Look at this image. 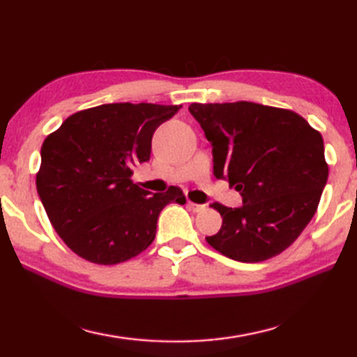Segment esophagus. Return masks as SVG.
Instances as JSON below:
<instances>
[{"label": "esophagus", "mask_w": 357, "mask_h": 357, "mask_svg": "<svg viewBox=\"0 0 357 357\" xmlns=\"http://www.w3.org/2000/svg\"><path fill=\"white\" fill-rule=\"evenodd\" d=\"M188 208H190L191 211H195V213H199V211H204L205 208H207V205H204V204H196V202H191V201H188Z\"/></svg>", "instance_id": "esophagus-1"}]
</instances>
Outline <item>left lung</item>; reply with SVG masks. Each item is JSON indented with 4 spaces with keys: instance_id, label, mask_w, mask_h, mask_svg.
Wrapping results in <instances>:
<instances>
[{
    "instance_id": "left-lung-1",
    "label": "left lung",
    "mask_w": 357,
    "mask_h": 357,
    "mask_svg": "<svg viewBox=\"0 0 357 357\" xmlns=\"http://www.w3.org/2000/svg\"><path fill=\"white\" fill-rule=\"evenodd\" d=\"M213 147V174L243 197L220 202L222 226L207 243L226 257L257 264L285 251L314 218L328 180L320 131L296 112L252 102L191 103Z\"/></svg>"
}]
</instances>
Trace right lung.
I'll return each mask as SVG.
<instances>
[{"label":"right lung","mask_w":357,"mask_h":357,"mask_svg":"<svg viewBox=\"0 0 357 357\" xmlns=\"http://www.w3.org/2000/svg\"><path fill=\"white\" fill-rule=\"evenodd\" d=\"M177 105L108 103L68 116L45 137L36 186L48 220L81 259L116 265L150 246L167 204L186 202L171 186L155 192L131 175L149 161L152 136Z\"/></svg>","instance_id":"obj_1"}]
</instances>
